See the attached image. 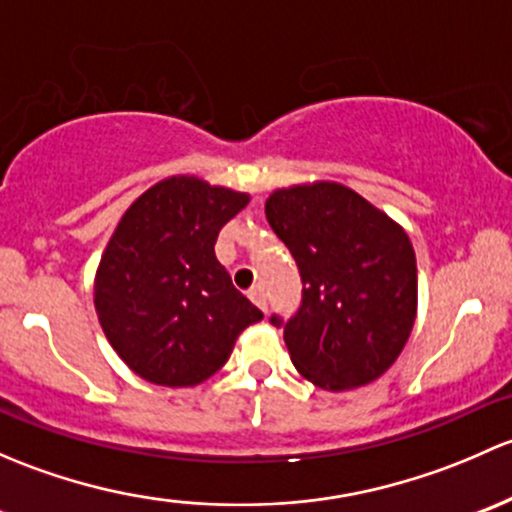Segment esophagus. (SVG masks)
I'll return each instance as SVG.
<instances>
[{"mask_svg":"<svg viewBox=\"0 0 512 512\" xmlns=\"http://www.w3.org/2000/svg\"><path fill=\"white\" fill-rule=\"evenodd\" d=\"M249 298L254 300V303L258 305V308L263 310V313H266L268 310V298H266V288L263 286H256V288H251L249 291Z\"/></svg>","mask_w":512,"mask_h":512,"instance_id":"34e87169","label":"esophagus"}]
</instances>
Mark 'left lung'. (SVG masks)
<instances>
[{"instance_id": "8db88e82", "label": "left lung", "mask_w": 512, "mask_h": 512, "mask_svg": "<svg viewBox=\"0 0 512 512\" xmlns=\"http://www.w3.org/2000/svg\"><path fill=\"white\" fill-rule=\"evenodd\" d=\"M266 219L303 281L283 328L295 370L330 392L382 377L412 335L416 256L407 231L337 182L295 184L266 199Z\"/></svg>"}]
</instances>
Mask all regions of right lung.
I'll use <instances>...</instances> for the list:
<instances>
[{
  "label": "right lung",
  "instance_id": "right-lung-1",
  "mask_svg": "<svg viewBox=\"0 0 512 512\" xmlns=\"http://www.w3.org/2000/svg\"><path fill=\"white\" fill-rule=\"evenodd\" d=\"M246 204V192L167 177L130 204L110 236L93 303L113 350L147 382H204L263 318L214 254L221 226Z\"/></svg>",
  "mask_w": 512,
  "mask_h": 512
}]
</instances>
